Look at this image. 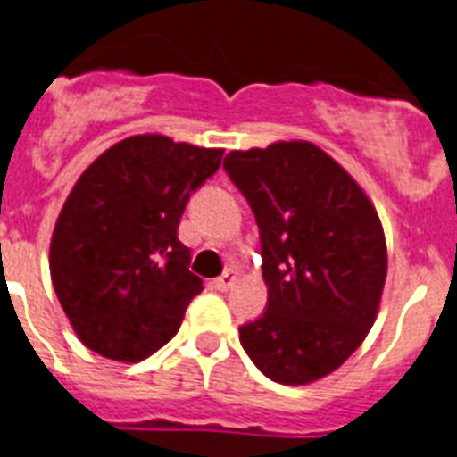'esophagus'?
<instances>
[{"label": "esophagus", "instance_id": "esophagus-1", "mask_svg": "<svg viewBox=\"0 0 457 457\" xmlns=\"http://www.w3.org/2000/svg\"><path fill=\"white\" fill-rule=\"evenodd\" d=\"M237 278H239L237 270H228L222 276H218L216 281H213V286H216L218 290H229V287L237 283Z\"/></svg>", "mask_w": 457, "mask_h": 457}]
</instances>
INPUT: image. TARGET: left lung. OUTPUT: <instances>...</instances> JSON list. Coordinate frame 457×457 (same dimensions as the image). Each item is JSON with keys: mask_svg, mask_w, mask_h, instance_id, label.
Instances as JSON below:
<instances>
[{"mask_svg": "<svg viewBox=\"0 0 457 457\" xmlns=\"http://www.w3.org/2000/svg\"><path fill=\"white\" fill-rule=\"evenodd\" d=\"M222 167L255 213L267 283V309L241 325V346L276 383L328 377L377 318L388 271L377 209L309 141L232 151Z\"/></svg>", "mask_w": 457, "mask_h": 457, "instance_id": "1", "label": "left lung"}]
</instances>
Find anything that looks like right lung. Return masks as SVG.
<instances>
[{
	"label": "right lung",
	"mask_w": 457,
	"mask_h": 457,
	"mask_svg": "<svg viewBox=\"0 0 457 457\" xmlns=\"http://www.w3.org/2000/svg\"><path fill=\"white\" fill-rule=\"evenodd\" d=\"M220 160L222 148L137 134L80 174L53 229L51 278L90 351L139 362L179 332L204 290L179 222Z\"/></svg>",
	"instance_id": "add662e5"
}]
</instances>
